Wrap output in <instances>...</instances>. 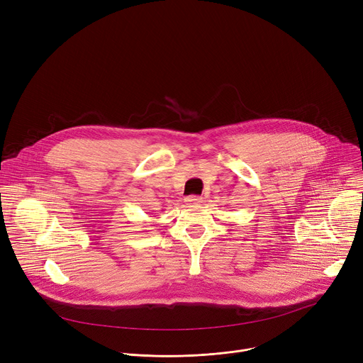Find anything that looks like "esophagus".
I'll use <instances>...</instances> for the list:
<instances>
[{
	"label": "esophagus",
	"mask_w": 363,
	"mask_h": 363,
	"mask_svg": "<svg viewBox=\"0 0 363 363\" xmlns=\"http://www.w3.org/2000/svg\"><path fill=\"white\" fill-rule=\"evenodd\" d=\"M185 202H188V203H199V202H202V198L196 196V195H189V196L185 198Z\"/></svg>",
	"instance_id": "obj_1"
}]
</instances>
